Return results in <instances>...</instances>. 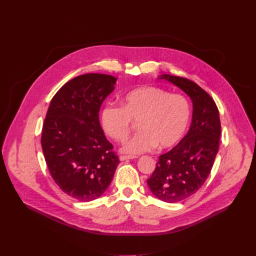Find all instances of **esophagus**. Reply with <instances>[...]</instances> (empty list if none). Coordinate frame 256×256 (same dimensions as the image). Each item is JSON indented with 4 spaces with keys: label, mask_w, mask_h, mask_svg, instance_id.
<instances>
[{
    "label": "esophagus",
    "mask_w": 256,
    "mask_h": 256,
    "mask_svg": "<svg viewBox=\"0 0 256 256\" xmlns=\"http://www.w3.org/2000/svg\"><path fill=\"white\" fill-rule=\"evenodd\" d=\"M134 158H136L134 156H126V155H122L120 157V161H124V160H130V159H134Z\"/></svg>",
    "instance_id": "obj_1"
}]
</instances>
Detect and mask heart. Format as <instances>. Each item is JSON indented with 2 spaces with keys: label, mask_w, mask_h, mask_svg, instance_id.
Instances as JSON below:
<instances>
[{
  "label": "heart",
  "mask_w": 256,
  "mask_h": 256,
  "mask_svg": "<svg viewBox=\"0 0 256 256\" xmlns=\"http://www.w3.org/2000/svg\"><path fill=\"white\" fill-rule=\"evenodd\" d=\"M122 107L107 104L101 110V126L107 136L124 142L136 122V132L122 147L132 155L155 148L168 149L184 138L190 122V104L179 94L155 86H142L126 92Z\"/></svg>",
  "instance_id": "1"
}]
</instances>
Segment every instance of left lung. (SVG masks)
Listing matches in <instances>:
<instances>
[{
  "mask_svg": "<svg viewBox=\"0 0 256 256\" xmlns=\"http://www.w3.org/2000/svg\"><path fill=\"white\" fill-rule=\"evenodd\" d=\"M186 93L192 101L190 128L177 146L159 157L147 180L152 194L165 202H178L194 194L204 184L218 151L221 122L212 98L194 82L161 75Z\"/></svg>",
  "mask_w": 256,
  "mask_h": 256,
  "instance_id": "left-lung-1",
  "label": "left lung"
}]
</instances>
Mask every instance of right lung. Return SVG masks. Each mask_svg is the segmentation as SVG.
<instances>
[{
	"mask_svg": "<svg viewBox=\"0 0 256 256\" xmlns=\"http://www.w3.org/2000/svg\"><path fill=\"white\" fill-rule=\"evenodd\" d=\"M116 80L104 74L72 79L54 96L44 120L42 147L50 173L66 194L80 202L101 196L120 163L99 122L101 104Z\"/></svg>",
	"mask_w": 256,
	"mask_h": 256,
	"instance_id": "1",
	"label": "right lung"
}]
</instances>
